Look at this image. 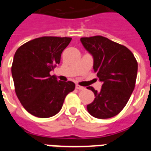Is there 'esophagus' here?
Wrapping results in <instances>:
<instances>
[{"label":"esophagus","mask_w":151,"mask_h":151,"mask_svg":"<svg viewBox=\"0 0 151 151\" xmlns=\"http://www.w3.org/2000/svg\"><path fill=\"white\" fill-rule=\"evenodd\" d=\"M76 89H78V90H80V91H81V90H84L85 88H84L83 86H79L77 84V85H76Z\"/></svg>","instance_id":"esophagus-1"}]
</instances>
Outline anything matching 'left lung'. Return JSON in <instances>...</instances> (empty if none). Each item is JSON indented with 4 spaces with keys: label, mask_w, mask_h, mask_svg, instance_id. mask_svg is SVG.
Masks as SVG:
<instances>
[{
    "label": "left lung",
    "mask_w": 151,
    "mask_h": 151,
    "mask_svg": "<svg viewBox=\"0 0 151 151\" xmlns=\"http://www.w3.org/2000/svg\"><path fill=\"white\" fill-rule=\"evenodd\" d=\"M81 42L94 59L93 69L103 82L99 91L91 90L95 98L87 111L99 119L111 118L122 111L136 83L137 62L125 46L100 35L81 38Z\"/></svg>",
    "instance_id": "8db88e82"
}]
</instances>
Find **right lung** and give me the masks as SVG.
<instances>
[{"label": "right lung", "mask_w": 151, "mask_h": 151, "mask_svg": "<svg viewBox=\"0 0 151 151\" xmlns=\"http://www.w3.org/2000/svg\"><path fill=\"white\" fill-rule=\"evenodd\" d=\"M71 40L40 37L24 43L15 52L11 67L15 92L23 108L35 116H55L60 111L66 95L75 88L73 82L57 81L50 75Z\"/></svg>", "instance_id": "1"}]
</instances>
